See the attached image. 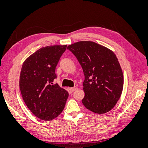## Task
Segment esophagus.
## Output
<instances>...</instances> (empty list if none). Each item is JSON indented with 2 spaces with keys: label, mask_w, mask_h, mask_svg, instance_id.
Wrapping results in <instances>:
<instances>
[{
  "label": "esophagus",
  "mask_w": 148,
  "mask_h": 148,
  "mask_svg": "<svg viewBox=\"0 0 148 148\" xmlns=\"http://www.w3.org/2000/svg\"><path fill=\"white\" fill-rule=\"evenodd\" d=\"M77 90V87H73V88H70V91L71 92H73Z\"/></svg>",
  "instance_id": "esophagus-1"
}]
</instances>
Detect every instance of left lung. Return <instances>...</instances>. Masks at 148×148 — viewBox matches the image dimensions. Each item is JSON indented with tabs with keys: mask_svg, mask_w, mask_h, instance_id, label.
<instances>
[{
	"mask_svg": "<svg viewBox=\"0 0 148 148\" xmlns=\"http://www.w3.org/2000/svg\"><path fill=\"white\" fill-rule=\"evenodd\" d=\"M67 49L77 58L85 75L83 104L96 114L109 112L120 99L124 84L116 54L92 41L75 42L68 46Z\"/></svg>",
	"mask_w": 148,
	"mask_h": 148,
	"instance_id": "1",
	"label": "left lung"
}]
</instances>
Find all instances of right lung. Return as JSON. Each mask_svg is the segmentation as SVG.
I'll return each mask as SVG.
<instances>
[{"mask_svg":"<svg viewBox=\"0 0 148 148\" xmlns=\"http://www.w3.org/2000/svg\"><path fill=\"white\" fill-rule=\"evenodd\" d=\"M67 45L48 46L31 54L23 62L19 88L24 102L36 117L52 121L64 110L69 93L58 84L55 69Z\"/></svg>","mask_w":148,"mask_h":148,"instance_id":"add662e5","label":"right lung"}]
</instances>
